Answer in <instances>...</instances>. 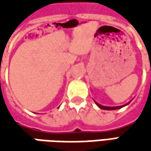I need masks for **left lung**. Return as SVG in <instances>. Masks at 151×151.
<instances>
[{
  "label": "left lung",
  "mask_w": 151,
  "mask_h": 151,
  "mask_svg": "<svg viewBox=\"0 0 151 151\" xmlns=\"http://www.w3.org/2000/svg\"><path fill=\"white\" fill-rule=\"evenodd\" d=\"M95 101V103H96V105L98 106V107H100L101 109H103V110H116V109H119V108H122V107H124V106H126V105H128L129 102H128L127 104H125V105H123V106H118V107H107V106H102V105H101V104H99V103H97L96 101Z\"/></svg>",
  "instance_id": "8db88e82"
}]
</instances>
